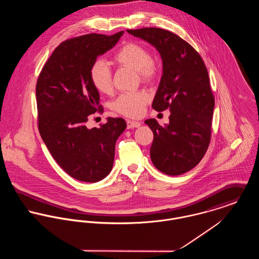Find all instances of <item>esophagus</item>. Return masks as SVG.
<instances>
[{"label":"esophagus","mask_w":259,"mask_h":259,"mask_svg":"<svg viewBox=\"0 0 259 259\" xmlns=\"http://www.w3.org/2000/svg\"><path fill=\"white\" fill-rule=\"evenodd\" d=\"M126 124H127V128H135V127L141 126V122L135 121V120H126Z\"/></svg>","instance_id":"esophagus-1"}]
</instances>
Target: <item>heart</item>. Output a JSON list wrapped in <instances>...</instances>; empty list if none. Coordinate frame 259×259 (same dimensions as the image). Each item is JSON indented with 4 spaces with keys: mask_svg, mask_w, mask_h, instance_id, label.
I'll return each instance as SVG.
<instances>
[{
    "mask_svg": "<svg viewBox=\"0 0 259 259\" xmlns=\"http://www.w3.org/2000/svg\"><path fill=\"white\" fill-rule=\"evenodd\" d=\"M114 62L120 67L136 71L145 83L153 82L159 73L158 65L150 58L149 51L137 41L123 45L115 54ZM90 77L100 93L110 94L112 91L111 70L105 61L94 62L90 70ZM148 101L149 95L145 91L128 92L118 96L111 103V109L128 117H138L143 114Z\"/></svg>",
    "mask_w": 259,
    "mask_h": 259,
    "instance_id": "b5f03b06",
    "label": "heart"
}]
</instances>
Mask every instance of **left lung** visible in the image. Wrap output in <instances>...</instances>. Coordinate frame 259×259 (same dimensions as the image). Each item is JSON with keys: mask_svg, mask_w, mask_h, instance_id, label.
I'll list each match as a JSON object with an SVG mask.
<instances>
[{"mask_svg": "<svg viewBox=\"0 0 259 259\" xmlns=\"http://www.w3.org/2000/svg\"><path fill=\"white\" fill-rule=\"evenodd\" d=\"M126 31L155 47L162 60L163 73L152 109L169 110L170 115L165 126L154 118L145 121L153 133L151 161L165 175H183L199 163L210 143L214 97L207 69L187 41L167 30Z\"/></svg>", "mask_w": 259, "mask_h": 259, "instance_id": "1", "label": "left lung"}]
</instances>
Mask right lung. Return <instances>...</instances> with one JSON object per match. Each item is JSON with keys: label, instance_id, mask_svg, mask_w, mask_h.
<instances>
[{"label": "right lung", "instance_id": "add662e5", "mask_svg": "<svg viewBox=\"0 0 259 259\" xmlns=\"http://www.w3.org/2000/svg\"><path fill=\"white\" fill-rule=\"evenodd\" d=\"M122 34L66 39L55 49L37 77L39 135L57 163L80 182L97 183L111 172L115 142L126 127L121 117H108L99 128L85 125L90 114L103 111L100 94L90 77L91 67Z\"/></svg>", "mask_w": 259, "mask_h": 259}]
</instances>
